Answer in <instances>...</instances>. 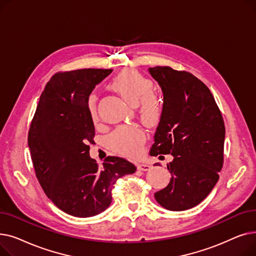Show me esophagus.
Listing matches in <instances>:
<instances>
[{
	"instance_id": "1",
	"label": "esophagus",
	"mask_w": 256,
	"mask_h": 256,
	"mask_svg": "<svg viewBox=\"0 0 256 256\" xmlns=\"http://www.w3.org/2000/svg\"><path fill=\"white\" fill-rule=\"evenodd\" d=\"M137 168H138V170H140V171H147V170L150 169V166L148 164H139V165L137 166Z\"/></svg>"
}]
</instances>
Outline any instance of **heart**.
<instances>
[{"instance_id":"b5f03b06","label":"heart","mask_w":256,"mask_h":256,"mask_svg":"<svg viewBox=\"0 0 256 256\" xmlns=\"http://www.w3.org/2000/svg\"><path fill=\"white\" fill-rule=\"evenodd\" d=\"M111 88L117 91L121 96L132 104H137L141 118L146 124H156L162 114V102L152 90V83L140 72L132 70H124L118 72L112 78ZM88 112L91 119L96 122L98 96L91 94L87 102ZM145 141L144 132L137 126H118L109 136V144L119 154L134 156H137Z\"/></svg>"}]
</instances>
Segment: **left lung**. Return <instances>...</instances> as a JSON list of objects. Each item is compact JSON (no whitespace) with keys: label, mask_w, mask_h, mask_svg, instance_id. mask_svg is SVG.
<instances>
[{"label":"left lung","mask_w":256,"mask_h":256,"mask_svg":"<svg viewBox=\"0 0 256 256\" xmlns=\"http://www.w3.org/2000/svg\"><path fill=\"white\" fill-rule=\"evenodd\" d=\"M162 88L163 111L150 156L171 154L170 182L154 198L180 212L199 204L219 180L224 160L225 126L210 90L192 74L169 66L148 70Z\"/></svg>","instance_id":"left-lung-1"}]
</instances>
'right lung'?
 Segmentation results:
<instances>
[{
	"mask_svg": "<svg viewBox=\"0 0 256 256\" xmlns=\"http://www.w3.org/2000/svg\"><path fill=\"white\" fill-rule=\"evenodd\" d=\"M112 70L57 72L40 96L28 134L36 178L52 204L74 217L96 216L109 208L118 178L136 167L106 156L102 166L89 156L96 135L87 102Z\"/></svg>",
	"mask_w": 256,
	"mask_h": 256,
	"instance_id": "add662e5",
	"label": "right lung"
}]
</instances>
